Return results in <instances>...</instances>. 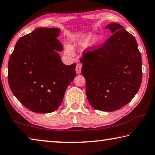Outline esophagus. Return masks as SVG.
Wrapping results in <instances>:
<instances>
[{"label":"esophagus","mask_w":155,"mask_h":155,"mask_svg":"<svg viewBox=\"0 0 155 155\" xmlns=\"http://www.w3.org/2000/svg\"><path fill=\"white\" fill-rule=\"evenodd\" d=\"M81 70H82V64H80L78 63L76 65V68H75V71H76V73H78V74H80L81 73Z\"/></svg>","instance_id":"1"}]
</instances>
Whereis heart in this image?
I'll return each mask as SVG.
<instances>
[{"label":"heart","mask_w":155,"mask_h":155,"mask_svg":"<svg viewBox=\"0 0 155 155\" xmlns=\"http://www.w3.org/2000/svg\"><path fill=\"white\" fill-rule=\"evenodd\" d=\"M93 35L91 33L86 34H76L73 36V41L76 45L80 46H84L88 45L92 39ZM99 38L97 37L94 39V42H98L99 41ZM65 51L68 54H72V48L70 46H66L65 48Z\"/></svg>","instance_id":"obj_1"}]
</instances>
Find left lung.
<instances>
[{
  "instance_id": "left-lung-1",
  "label": "left lung",
  "mask_w": 155,
  "mask_h": 155,
  "mask_svg": "<svg viewBox=\"0 0 155 155\" xmlns=\"http://www.w3.org/2000/svg\"><path fill=\"white\" fill-rule=\"evenodd\" d=\"M105 28L113 35L101 47L84 51L80 62L91 106L113 112L129 104L139 91L142 56L135 37L123 26L112 23Z\"/></svg>"
}]
</instances>
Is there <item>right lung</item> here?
<instances>
[{"instance_id":"obj_1","label":"right lung","mask_w":155,"mask_h":155,"mask_svg":"<svg viewBox=\"0 0 155 155\" xmlns=\"http://www.w3.org/2000/svg\"><path fill=\"white\" fill-rule=\"evenodd\" d=\"M61 30L39 28L16 43L8 63V82L13 94L32 112L58 109L68 86L76 76L73 63L65 65L58 51Z\"/></svg>"}]
</instances>
